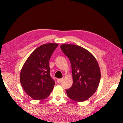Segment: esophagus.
Instances as JSON below:
<instances>
[{
  "label": "esophagus",
  "mask_w": 123,
  "mask_h": 123,
  "mask_svg": "<svg viewBox=\"0 0 123 123\" xmlns=\"http://www.w3.org/2000/svg\"><path fill=\"white\" fill-rule=\"evenodd\" d=\"M63 79H62V78H61V79H57V82L59 83H60L63 81Z\"/></svg>",
  "instance_id": "34e87169"
}]
</instances>
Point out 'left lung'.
Segmentation results:
<instances>
[{"mask_svg":"<svg viewBox=\"0 0 123 123\" xmlns=\"http://www.w3.org/2000/svg\"><path fill=\"white\" fill-rule=\"evenodd\" d=\"M61 49L71 63L72 87L66 90L72 100L82 102L89 98L97 89L101 74L97 60L89 51L74 44H63Z\"/></svg>","mask_w":123,"mask_h":123,"instance_id":"left-lung-1","label":"left lung"}]
</instances>
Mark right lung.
Instances as JSON below:
<instances>
[{
    "mask_svg": "<svg viewBox=\"0 0 123 123\" xmlns=\"http://www.w3.org/2000/svg\"><path fill=\"white\" fill-rule=\"evenodd\" d=\"M59 44H44L36 48L23 65L20 82L25 92L35 100L46 98L55 85L49 72V61Z\"/></svg>",
    "mask_w": 123,
    "mask_h": 123,
    "instance_id": "right-lung-1",
    "label": "right lung"
}]
</instances>
